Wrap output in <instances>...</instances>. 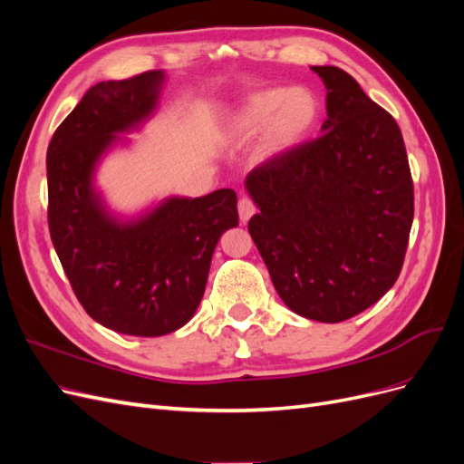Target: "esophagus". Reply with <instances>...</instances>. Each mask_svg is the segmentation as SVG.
<instances>
[{"label":"esophagus","instance_id":"1","mask_svg":"<svg viewBox=\"0 0 464 464\" xmlns=\"http://www.w3.org/2000/svg\"><path fill=\"white\" fill-rule=\"evenodd\" d=\"M237 215H240L242 222H247L251 217L256 215V205L249 198H242L237 201Z\"/></svg>","mask_w":464,"mask_h":464}]
</instances>
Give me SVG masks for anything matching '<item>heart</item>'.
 Returning <instances> with one entry per match:
<instances>
[{"mask_svg":"<svg viewBox=\"0 0 464 464\" xmlns=\"http://www.w3.org/2000/svg\"><path fill=\"white\" fill-rule=\"evenodd\" d=\"M319 101L307 89H265L246 96L227 123L232 143L257 139V159L273 162L298 150L319 123Z\"/></svg>","mask_w":464,"mask_h":464,"instance_id":"1","label":"heart"}]
</instances>
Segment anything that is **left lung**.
Instances as JSON below:
<instances>
[{"instance_id": "8db88e82", "label": "left lung", "mask_w": 464, "mask_h": 464, "mask_svg": "<svg viewBox=\"0 0 464 464\" xmlns=\"http://www.w3.org/2000/svg\"><path fill=\"white\" fill-rule=\"evenodd\" d=\"M321 137L246 178L259 213L247 230L294 314L339 323L395 285L414 217L409 159L397 121L333 65Z\"/></svg>"}]
</instances>
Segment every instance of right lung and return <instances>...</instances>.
Instances as JSON below:
<instances>
[{
    "instance_id": "add662e5",
    "label": "right lung",
    "mask_w": 464,
    "mask_h": 464,
    "mask_svg": "<svg viewBox=\"0 0 464 464\" xmlns=\"http://www.w3.org/2000/svg\"><path fill=\"white\" fill-rule=\"evenodd\" d=\"M164 72L98 82L55 130L48 154L52 244L85 312L121 334L162 336L195 315L220 236L237 227L234 189L111 210L96 188L106 154L159 108Z\"/></svg>"
}]
</instances>
